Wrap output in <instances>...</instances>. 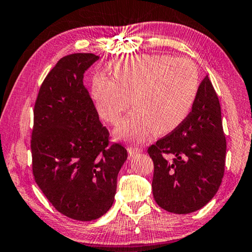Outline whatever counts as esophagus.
<instances>
[{"instance_id": "1", "label": "esophagus", "mask_w": 252, "mask_h": 252, "mask_svg": "<svg viewBox=\"0 0 252 252\" xmlns=\"http://www.w3.org/2000/svg\"><path fill=\"white\" fill-rule=\"evenodd\" d=\"M127 151H128L129 157H133L136 155V153H140L142 151L141 148H135V147H128L127 148Z\"/></svg>"}]
</instances>
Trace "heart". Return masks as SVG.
Listing matches in <instances>:
<instances>
[{
	"label": "heart",
	"mask_w": 252,
	"mask_h": 252,
	"mask_svg": "<svg viewBox=\"0 0 252 252\" xmlns=\"http://www.w3.org/2000/svg\"><path fill=\"white\" fill-rule=\"evenodd\" d=\"M111 78L96 76L92 94L100 117L119 122L130 105L135 108L120 122L116 134L141 141L152 132L176 129L191 111L199 92V71L187 58L142 54L123 58L110 65Z\"/></svg>",
	"instance_id": "heart-1"
}]
</instances>
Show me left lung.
Instances as JSON below:
<instances>
[{"instance_id": "1", "label": "left lung", "mask_w": 252, "mask_h": 252, "mask_svg": "<svg viewBox=\"0 0 252 252\" xmlns=\"http://www.w3.org/2000/svg\"><path fill=\"white\" fill-rule=\"evenodd\" d=\"M148 153L155 165L153 198L162 209L189 214L214 198L224 176L226 138L220 100L208 76L187 119Z\"/></svg>"}]
</instances>
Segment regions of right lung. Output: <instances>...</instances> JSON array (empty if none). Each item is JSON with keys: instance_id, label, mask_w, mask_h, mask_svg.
<instances>
[{"instance_id": "1", "label": "right lung", "mask_w": 252, "mask_h": 252, "mask_svg": "<svg viewBox=\"0 0 252 252\" xmlns=\"http://www.w3.org/2000/svg\"><path fill=\"white\" fill-rule=\"evenodd\" d=\"M99 57L74 53L58 61L43 82L34 108L32 174L38 188L64 216L89 221L110 209L126 149L109 145L84 72Z\"/></svg>"}]
</instances>
